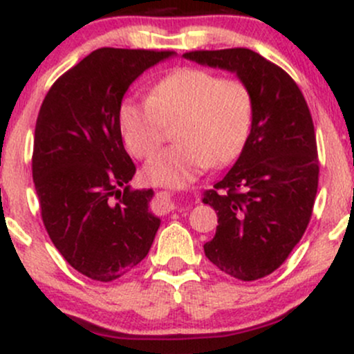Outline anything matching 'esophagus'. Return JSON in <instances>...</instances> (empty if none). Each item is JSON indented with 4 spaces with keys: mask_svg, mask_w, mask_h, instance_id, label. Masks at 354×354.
I'll return each mask as SVG.
<instances>
[{
    "mask_svg": "<svg viewBox=\"0 0 354 354\" xmlns=\"http://www.w3.org/2000/svg\"><path fill=\"white\" fill-rule=\"evenodd\" d=\"M174 208H176V201H174V198L171 196V194L166 193V191L158 193L156 201H154V209H156V213L168 214V213H171Z\"/></svg>",
    "mask_w": 354,
    "mask_h": 354,
    "instance_id": "obj_1",
    "label": "esophagus"
}]
</instances>
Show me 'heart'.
Listing matches in <instances>:
<instances>
[{"label":"heart","mask_w":354,"mask_h":354,"mask_svg":"<svg viewBox=\"0 0 354 354\" xmlns=\"http://www.w3.org/2000/svg\"><path fill=\"white\" fill-rule=\"evenodd\" d=\"M254 100L245 81L221 78L205 68H178L149 89L148 100H126L118 123L133 156L149 160L174 126L171 148L145 168L153 185L183 188L213 166L231 163L241 153L251 126Z\"/></svg>","instance_id":"obj_1"}]
</instances>
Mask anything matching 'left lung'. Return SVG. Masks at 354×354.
<instances>
[{
  "mask_svg": "<svg viewBox=\"0 0 354 354\" xmlns=\"http://www.w3.org/2000/svg\"><path fill=\"white\" fill-rule=\"evenodd\" d=\"M183 56L234 73L253 93V126L241 154L203 194L218 214L205 254L241 281L265 278L298 245L313 213L319 166L310 108L286 71L248 48Z\"/></svg>",
  "mask_w": 354,
  "mask_h": 354,
  "instance_id": "left-lung-1",
  "label": "left lung"
}]
</instances>
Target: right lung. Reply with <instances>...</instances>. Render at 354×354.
Instances as JSON below:
<instances>
[{"label":"right lung","mask_w":354,"mask_h":354,"mask_svg":"<svg viewBox=\"0 0 354 354\" xmlns=\"http://www.w3.org/2000/svg\"><path fill=\"white\" fill-rule=\"evenodd\" d=\"M174 51L100 48L48 91L35 129L33 181L53 245L81 274L115 281L148 254L161 219L153 189H131L136 166L118 113L138 76Z\"/></svg>","instance_id":"right-lung-1"}]
</instances>
